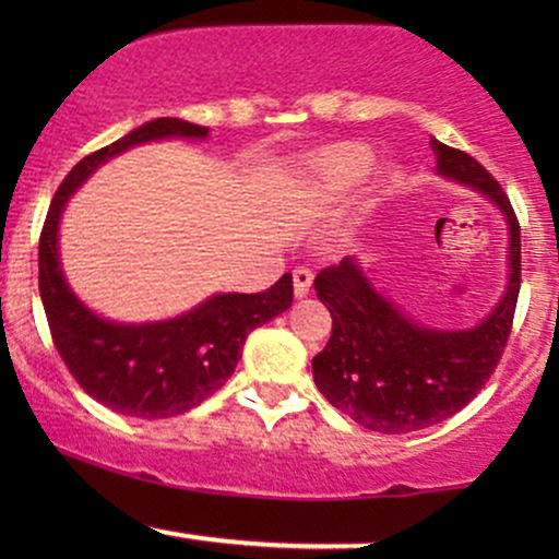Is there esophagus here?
Segmentation results:
<instances>
[{"mask_svg": "<svg viewBox=\"0 0 559 559\" xmlns=\"http://www.w3.org/2000/svg\"><path fill=\"white\" fill-rule=\"evenodd\" d=\"M312 288V271L310 267H297L294 271V297H307Z\"/></svg>", "mask_w": 559, "mask_h": 559, "instance_id": "esophagus-1", "label": "esophagus"}]
</instances>
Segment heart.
<instances>
[{"label": "heart", "instance_id": "heart-1", "mask_svg": "<svg viewBox=\"0 0 559 559\" xmlns=\"http://www.w3.org/2000/svg\"><path fill=\"white\" fill-rule=\"evenodd\" d=\"M373 155L362 144H338L316 159V173L333 194H346L368 176Z\"/></svg>", "mask_w": 559, "mask_h": 559}]
</instances>
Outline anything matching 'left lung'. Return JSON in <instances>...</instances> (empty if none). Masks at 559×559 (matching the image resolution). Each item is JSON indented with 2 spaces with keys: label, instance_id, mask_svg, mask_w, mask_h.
Wrapping results in <instances>:
<instances>
[{
  "label": "left lung",
  "instance_id": "left-lung-1",
  "mask_svg": "<svg viewBox=\"0 0 559 559\" xmlns=\"http://www.w3.org/2000/svg\"><path fill=\"white\" fill-rule=\"evenodd\" d=\"M431 150L439 176L480 191L504 213L510 281L476 329L436 331L381 297L357 258L316 275L318 299L333 318L329 344L312 357L316 386L333 407L378 433L420 431L460 413L497 368L521 292V226L502 186L465 152L436 139Z\"/></svg>",
  "mask_w": 559,
  "mask_h": 559
}]
</instances>
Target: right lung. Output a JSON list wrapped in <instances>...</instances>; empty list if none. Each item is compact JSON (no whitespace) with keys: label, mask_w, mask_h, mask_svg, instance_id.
<instances>
[{"label":"right lung","mask_w":559,"mask_h":559,"mask_svg":"<svg viewBox=\"0 0 559 559\" xmlns=\"http://www.w3.org/2000/svg\"><path fill=\"white\" fill-rule=\"evenodd\" d=\"M207 131L178 118H157L86 155L57 189L38 239V292L62 362L88 396L131 418H173L213 396L234 373L249 331L281 316L294 299L286 273L260 294H215L159 323H112L88 310L68 286L57 230L73 191L131 146L176 136L204 139Z\"/></svg>","instance_id":"obj_1"}]
</instances>
